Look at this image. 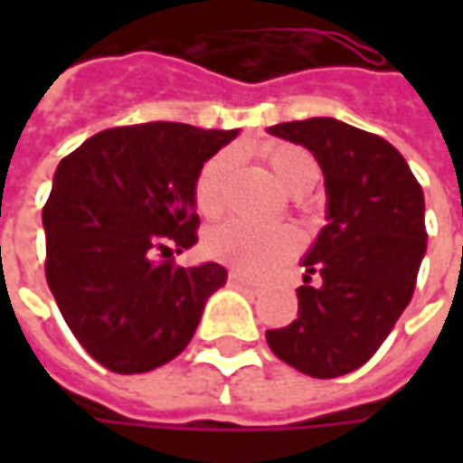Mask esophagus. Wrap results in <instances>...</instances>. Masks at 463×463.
<instances>
[{"instance_id":"obj_1","label":"esophagus","mask_w":463,"mask_h":463,"mask_svg":"<svg viewBox=\"0 0 463 463\" xmlns=\"http://www.w3.org/2000/svg\"><path fill=\"white\" fill-rule=\"evenodd\" d=\"M229 283L232 286H237V288H255V280L247 276H241V273H229Z\"/></svg>"}]
</instances>
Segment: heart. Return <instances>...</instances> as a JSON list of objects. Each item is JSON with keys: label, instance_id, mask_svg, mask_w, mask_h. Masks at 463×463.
<instances>
[{"label": "heart", "instance_id": "heart-1", "mask_svg": "<svg viewBox=\"0 0 463 463\" xmlns=\"http://www.w3.org/2000/svg\"><path fill=\"white\" fill-rule=\"evenodd\" d=\"M262 159L288 193H307L317 183V162L307 149L288 141H268ZM234 169V152L208 156L193 180V205L201 216H219L226 203V183ZM205 252L247 276H273L298 252V234L291 226H255L241 219L216 223L205 232Z\"/></svg>", "mask_w": 463, "mask_h": 463}]
</instances>
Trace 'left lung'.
Segmentation results:
<instances>
[{
  "mask_svg": "<svg viewBox=\"0 0 463 463\" xmlns=\"http://www.w3.org/2000/svg\"><path fill=\"white\" fill-rule=\"evenodd\" d=\"M268 131L317 156L329 223L304 258L298 317L265 337L283 364L337 379L382 347L415 294L428 247L422 187L389 141L343 120L309 118Z\"/></svg>",
  "mask_w": 463,
  "mask_h": 463,
  "instance_id": "left-lung-1",
  "label": "left lung"
}]
</instances>
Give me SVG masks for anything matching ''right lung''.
Returning <instances> with one entry per match:
<instances>
[{
  "mask_svg": "<svg viewBox=\"0 0 463 463\" xmlns=\"http://www.w3.org/2000/svg\"><path fill=\"white\" fill-rule=\"evenodd\" d=\"M237 131L118 126L66 154L43 205L45 280L80 345L113 373H146L193 340L216 262L177 265L198 241L193 180Z\"/></svg>",
  "mask_w": 463,
  "mask_h": 463,
  "instance_id": "add662e5",
  "label": "right lung"
}]
</instances>
